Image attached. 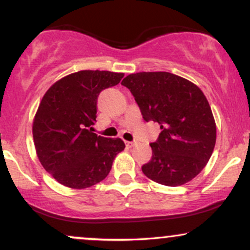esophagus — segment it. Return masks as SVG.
Returning <instances> with one entry per match:
<instances>
[{"instance_id":"34e87169","label":"esophagus","mask_w":250,"mask_h":250,"mask_svg":"<svg viewBox=\"0 0 250 250\" xmlns=\"http://www.w3.org/2000/svg\"><path fill=\"white\" fill-rule=\"evenodd\" d=\"M125 145H127L128 148H131V147H134V146H135V142L134 141H127V142H125Z\"/></svg>"}]
</instances>
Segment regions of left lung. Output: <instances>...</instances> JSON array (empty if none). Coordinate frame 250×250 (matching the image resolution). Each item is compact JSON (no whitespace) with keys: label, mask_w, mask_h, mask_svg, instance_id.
<instances>
[{"label":"left lung","mask_w":250,"mask_h":250,"mask_svg":"<svg viewBox=\"0 0 250 250\" xmlns=\"http://www.w3.org/2000/svg\"><path fill=\"white\" fill-rule=\"evenodd\" d=\"M146 122L161 128L150 143L153 157L143 165L148 179L169 187L193 180L206 167L216 142L210 105L201 89L166 71H142L123 79Z\"/></svg>","instance_id":"8db88e82"}]
</instances>
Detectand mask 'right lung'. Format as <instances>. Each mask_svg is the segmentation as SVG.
Segmentation results:
<instances>
[{
	"label": "right lung",
	"mask_w": 250,
	"mask_h": 250,
	"mask_svg": "<svg viewBox=\"0 0 250 250\" xmlns=\"http://www.w3.org/2000/svg\"><path fill=\"white\" fill-rule=\"evenodd\" d=\"M121 73L81 70L54 83L43 96L33 125L36 153L43 168L65 187H91L107 177L121 139L93 133L97 97L119 84Z\"/></svg>",
	"instance_id": "right-lung-1"
}]
</instances>
